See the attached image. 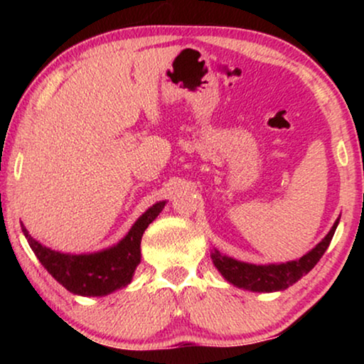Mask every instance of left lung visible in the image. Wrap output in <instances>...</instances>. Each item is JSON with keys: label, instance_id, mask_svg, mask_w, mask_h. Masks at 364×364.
<instances>
[{"label": "left lung", "instance_id": "obj_1", "mask_svg": "<svg viewBox=\"0 0 364 364\" xmlns=\"http://www.w3.org/2000/svg\"><path fill=\"white\" fill-rule=\"evenodd\" d=\"M340 218L333 223L331 230L328 235L318 243V245L303 255L298 260H291L287 263H272V265H253V263L238 262L235 258L222 255L218 250L212 252V262L217 270L222 273L228 283L233 287L243 288L250 291H280L285 290L293 283H296L303 275H306L313 267L320 262L323 253L330 247V242L338 227Z\"/></svg>", "mask_w": 364, "mask_h": 364}]
</instances>
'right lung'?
<instances>
[{"label":"right lung","instance_id":"add662e5","mask_svg":"<svg viewBox=\"0 0 364 364\" xmlns=\"http://www.w3.org/2000/svg\"><path fill=\"white\" fill-rule=\"evenodd\" d=\"M164 205H166L164 200L154 203L137 218V222L117 245L96 253L71 255V253L51 250L34 240L23 223L21 228L34 255L51 273L54 280H58L74 295L104 296L131 283L134 272L141 263V240L144 232L149 223L156 220Z\"/></svg>","mask_w":364,"mask_h":364}]
</instances>
